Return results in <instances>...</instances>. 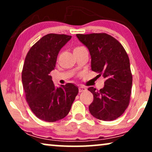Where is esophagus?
I'll return each instance as SVG.
<instances>
[{
	"label": "esophagus",
	"instance_id": "esophagus-1",
	"mask_svg": "<svg viewBox=\"0 0 152 152\" xmlns=\"http://www.w3.org/2000/svg\"><path fill=\"white\" fill-rule=\"evenodd\" d=\"M86 91V88H85L84 86H80L79 87V92L80 93H82V92H84V91Z\"/></svg>",
	"mask_w": 152,
	"mask_h": 152
}]
</instances>
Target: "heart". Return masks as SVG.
Returning <instances> with one entry per match:
<instances>
[{
  "label": "heart",
  "instance_id": "1",
  "mask_svg": "<svg viewBox=\"0 0 152 152\" xmlns=\"http://www.w3.org/2000/svg\"><path fill=\"white\" fill-rule=\"evenodd\" d=\"M82 48H84V47H82V46H77V47H76L74 49V50H80V49H82Z\"/></svg>",
  "mask_w": 152,
  "mask_h": 152
}]
</instances>
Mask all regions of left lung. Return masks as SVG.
I'll return each instance as SVG.
<instances>
[{
  "label": "left lung",
  "instance_id": "obj_1",
  "mask_svg": "<svg viewBox=\"0 0 152 152\" xmlns=\"http://www.w3.org/2000/svg\"><path fill=\"white\" fill-rule=\"evenodd\" d=\"M88 48L91 57V70L106 79L100 90L89 87L93 101L89 111L93 117L111 121L122 115L129 104L132 74L128 55L119 41L106 33L77 34Z\"/></svg>",
  "mask_w": 152,
  "mask_h": 152
}]
</instances>
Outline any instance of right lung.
Masks as SVG:
<instances>
[{
    "label": "right lung",
    "mask_w": 152,
    "mask_h": 152,
    "mask_svg": "<svg viewBox=\"0 0 152 152\" xmlns=\"http://www.w3.org/2000/svg\"><path fill=\"white\" fill-rule=\"evenodd\" d=\"M71 37L45 35L31 47L25 59L22 83L26 100L34 115L43 121L53 122L65 118L78 93V88L71 83L56 87L50 75L60 50Z\"/></svg>",
    "instance_id": "right-lung-1"
}]
</instances>
